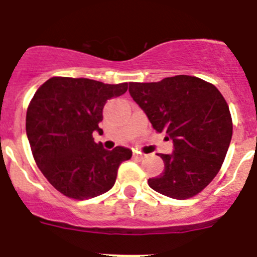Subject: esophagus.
Segmentation results:
<instances>
[{"mask_svg":"<svg viewBox=\"0 0 257 257\" xmlns=\"http://www.w3.org/2000/svg\"><path fill=\"white\" fill-rule=\"evenodd\" d=\"M134 157H135L136 160H143V158H145V154L142 153V152L135 151L134 152Z\"/></svg>","mask_w":257,"mask_h":257,"instance_id":"obj_1","label":"esophagus"}]
</instances>
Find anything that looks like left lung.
<instances>
[{"mask_svg": "<svg viewBox=\"0 0 257 257\" xmlns=\"http://www.w3.org/2000/svg\"><path fill=\"white\" fill-rule=\"evenodd\" d=\"M128 85L154 130L174 143L171 154H158L165 171L149 179V187L170 198L194 197L216 176L230 144L233 123L225 99L212 83L184 74Z\"/></svg>", "mask_w": 257, "mask_h": 257, "instance_id": "left-lung-1", "label": "left lung"}]
</instances>
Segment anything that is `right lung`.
Segmentation results:
<instances>
[{
	"label": "right lung",
	"instance_id": "obj_1",
	"mask_svg": "<svg viewBox=\"0 0 257 257\" xmlns=\"http://www.w3.org/2000/svg\"><path fill=\"white\" fill-rule=\"evenodd\" d=\"M126 91L127 82L70 77H52L36 91L27 109V136L38 169L61 194L83 201L113 188L118 167L133 152L106 151L92 133L101 130L106 100Z\"/></svg>",
	"mask_w": 257,
	"mask_h": 257
}]
</instances>
